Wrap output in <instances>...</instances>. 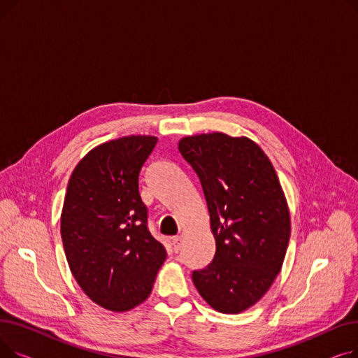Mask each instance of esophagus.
Masks as SVG:
<instances>
[{
	"mask_svg": "<svg viewBox=\"0 0 358 358\" xmlns=\"http://www.w3.org/2000/svg\"><path fill=\"white\" fill-rule=\"evenodd\" d=\"M180 241H181L180 236H173V238H171V245H173V248H174V252H178L180 248H181Z\"/></svg>",
	"mask_w": 358,
	"mask_h": 358,
	"instance_id": "obj_1",
	"label": "esophagus"
}]
</instances>
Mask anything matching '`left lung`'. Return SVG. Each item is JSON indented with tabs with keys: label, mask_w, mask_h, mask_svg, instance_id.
I'll return each instance as SVG.
<instances>
[{
	"label": "left lung",
	"mask_w": 358,
	"mask_h": 358,
	"mask_svg": "<svg viewBox=\"0 0 358 358\" xmlns=\"http://www.w3.org/2000/svg\"><path fill=\"white\" fill-rule=\"evenodd\" d=\"M178 150L200 180L216 241L213 261L193 271V283L215 310L241 313L283 266L290 239L283 189L264 150L245 136H185Z\"/></svg>",
	"instance_id": "obj_1"
}]
</instances>
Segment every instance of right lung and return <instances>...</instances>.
Here are the masks:
<instances>
[{
  "label": "right lung",
  "instance_id": "right-lung-1",
  "mask_svg": "<svg viewBox=\"0 0 358 358\" xmlns=\"http://www.w3.org/2000/svg\"><path fill=\"white\" fill-rule=\"evenodd\" d=\"M157 142L131 135L101 143L68 182L61 235L71 273L94 303L113 312L145 302L166 258L139 194V173Z\"/></svg>",
  "mask_w": 358,
  "mask_h": 358
}]
</instances>
